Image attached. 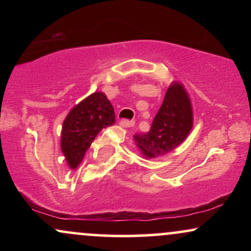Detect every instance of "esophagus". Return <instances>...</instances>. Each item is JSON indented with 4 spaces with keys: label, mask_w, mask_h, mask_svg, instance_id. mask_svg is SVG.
<instances>
[{
    "label": "esophagus",
    "mask_w": 251,
    "mask_h": 251,
    "mask_svg": "<svg viewBox=\"0 0 251 251\" xmlns=\"http://www.w3.org/2000/svg\"><path fill=\"white\" fill-rule=\"evenodd\" d=\"M120 125H122L123 127H132V126L134 125V122L133 120H122V122H120Z\"/></svg>",
    "instance_id": "34e87169"
}]
</instances>
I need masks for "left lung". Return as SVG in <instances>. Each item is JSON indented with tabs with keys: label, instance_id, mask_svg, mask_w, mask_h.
Segmentation results:
<instances>
[{
	"label": "left lung",
	"instance_id": "left-lung-1",
	"mask_svg": "<svg viewBox=\"0 0 251 251\" xmlns=\"http://www.w3.org/2000/svg\"><path fill=\"white\" fill-rule=\"evenodd\" d=\"M194 126V111L183 83L174 81L146 133L134 135V143L145 158L162 157L177 149Z\"/></svg>",
	"mask_w": 251,
	"mask_h": 251
}]
</instances>
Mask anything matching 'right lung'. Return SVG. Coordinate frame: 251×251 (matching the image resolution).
Returning <instances> with one entry per match:
<instances>
[{
    "label": "right lung",
    "mask_w": 251,
    "mask_h": 251,
    "mask_svg": "<svg viewBox=\"0 0 251 251\" xmlns=\"http://www.w3.org/2000/svg\"><path fill=\"white\" fill-rule=\"evenodd\" d=\"M116 123L112 103L102 92H94L71 109L61 131V151L71 169H76L102 128Z\"/></svg>",
    "instance_id": "obj_1"
}]
</instances>
